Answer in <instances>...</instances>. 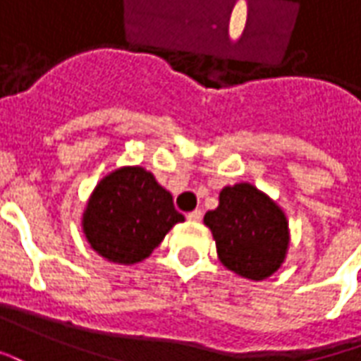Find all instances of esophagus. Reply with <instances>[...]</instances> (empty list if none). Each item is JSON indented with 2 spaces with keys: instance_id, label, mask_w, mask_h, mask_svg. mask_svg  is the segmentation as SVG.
I'll return each instance as SVG.
<instances>
[{
  "instance_id": "1",
  "label": "esophagus",
  "mask_w": 361,
  "mask_h": 361,
  "mask_svg": "<svg viewBox=\"0 0 361 361\" xmlns=\"http://www.w3.org/2000/svg\"><path fill=\"white\" fill-rule=\"evenodd\" d=\"M202 217H204V213H202V209H194V212H190V213H188V215H186V219L194 221V223H198V221H202Z\"/></svg>"
}]
</instances>
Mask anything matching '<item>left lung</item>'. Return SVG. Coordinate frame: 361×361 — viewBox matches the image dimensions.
Here are the masks:
<instances>
[{
	"mask_svg": "<svg viewBox=\"0 0 361 361\" xmlns=\"http://www.w3.org/2000/svg\"><path fill=\"white\" fill-rule=\"evenodd\" d=\"M227 269L252 281L271 277L285 262L288 221L283 209L248 183L225 186L219 207L204 217Z\"/></svg>",
	"mask_w": 361,
	"mask_h": 361,
	"instance_id": "1",
	"label": "left lung"
}]
</instances>
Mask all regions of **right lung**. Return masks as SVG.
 <instances>
[{
	"mask_svg": "<svg viewBox=\"0 0 361 361\" xmlns=\"http://www.w3.org/2000/svg\"><path fill=\"white\" fill-rule=\"evenodd\" d=\"M184 221L173 196L142 167H123L99 180L82 215L84 235L113 264H138L173 225Z\"/></svg>",
	"mask_w": 361,
	"mask_h": 361,
	"instance_id": "right-lung-1",
	"label": "right lung"
}]
</instances>
